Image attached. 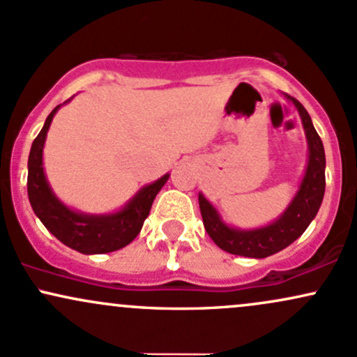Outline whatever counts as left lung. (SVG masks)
Returning a JSON list of instances; mask_svg holds the SVG:
<instances>
[{
  "instance_id": "obj_1",
  "label": "left lung",
  "mask_w": 357,
  "mask_h": 357,
  "mask_svg": "<svg viewBox=\"0 0 357 357\" xmlns=\"http://www.w3.org/2000/svg\"><path fill=\"white\" fill-rule=\"evenodd\" d=\"M284 98L291 101L295 108L298 109L305 137H307L308 160L305 176L301 179L298 191L283 213L269 225L259 227V229H237V227L229 225L222 220L220 213L205 198V195L199 193L198 202L205 230L208 232L211 241L225 252L254 257V259L273 256V254L288 248L307 230V227L310 225L320 205H322L325 193L324 144L303 105L293 96L284 95Z\"/></svg>"
}]
</instances>
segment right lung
Returning <instances> with one entry per match:
<instances>
[{"instance_id":"obj_1","label":"right lung","mask_w":357,"mask_h":357,"mask_svg":"<svg viewBox=\"0 0 357 357\" xmlns=\"http://www.w3.org/2000/svg\"><path fill=\"white\" fill-rule=\"evenodd\" d=\"M70 101V100H68ZM64 101V105L68 103ZM62 105H57L47 116L40 134L33 140L29 155V179L26 190L33 213L40 218L45 229L62 244L81 254H107L130 244L139 236L144 220L151 211L152 202L160 188L166 185L169 174L140 188L115 213L93 215L69 208L56 197L44 171V144L54 115Z\"/></svg>"}]
</instances>
